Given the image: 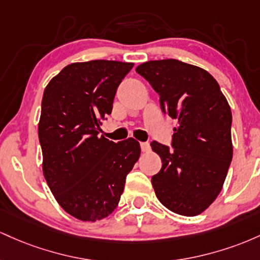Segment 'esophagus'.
I'll use <instances>...</instances> for the list:
<instances>
[{
    "label": "esophagus",
    "instance_id": "esophagus-1",
    "mask_svg": "<svg viewBox=\"0 0 260 260\" xmlns=\"http://www.w3.org/2000/svg\"><path fill=\"white\" fill-rule=\"evenodd\" d=\"M140 146H141V150H142V152H148V151H150V144H148V142H141V144H140Z\"/></svg>",
    "mask_w": 260,
    "mask_h": 260
}]
</instances>
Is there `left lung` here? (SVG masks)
I'll list each match as a JSON object with an SVG mask.
<instances>
[{
  "label": "left lung",
  "instance_id": "obj_1",
  "mask_svg": "<svg viewBox=\"0 0 260 260\" xmlns=\"http://www.w3.org/2000/svg\"><path fill=\"white\" fill-rule=\"evenodd\" d=\"M159 94L165 114L177 119L172 148L151 142L162 168L151 182L171 211L197 216L214 203L232 161V114L214 77L179 60H153L136 67Z\"/></svg>",
  "mask_w": 260,
  "mask_h": 260
}]
</instances>
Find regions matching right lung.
Segmentation results:
<instances>
[{
    "label": "right lung",
    "instance_id": "obj_1",
    "mask_svg": "<svg viewBox=\"0 0 260 260\" xmlns=\"http://www.w3.org/2000/svg\"><path fill=\"white\" fill-rule=\"evenodd\" d=\"M133 62L92 60L63 67L45 87L38 125L43 173L59 205L81 221L109 216L141 148L99 136Z\"/></svg>",
    "mask_w": 260,
    "mask_h": 260
}]
</instances>
